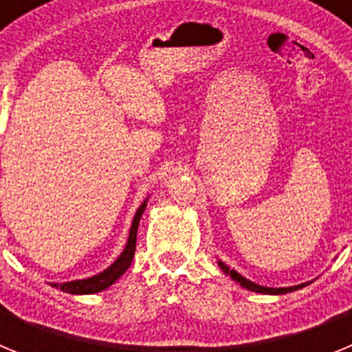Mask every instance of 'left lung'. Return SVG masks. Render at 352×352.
<instances>
[{"label": "left lung", "mask_w": 352, "mask_h": 352, "mask_svg": "<svg viewBox=\"0 0 352 352\" xmlns=\"http://www.w3.org/2000/svg\"><path fill=\"white\" fill-rule=\"evenodd\" d=\"M220 268L223 270V272L227 273V275H231L232 280L239 282V284L243 285L245 289H248V291H254V292H263V294H284V292H291V291H298V289L305 287L307 284H300V285H294V287H280V289H273V287H261V285L254 284V282L247 280L245 276H241L239 273H236L234 270H229L223 263H219Z\"/></svg>", "instance_id": "1"}]
</instances>
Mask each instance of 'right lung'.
<instances>
[{"label": "right lung", "instance_id": "right-lung-1", "mask_svg": "<svg viewBox=\"0 0 352 352\" xmlns=\"http://www.w3.org/2000/svg\"><path fill=\"white\" fill-rule=\"evenodd\" d=\"M144 210H146V201L141 204V208H139L135 217H133V222H132V227H130V236H129V241H126L125 250H123V254L114 261V264H111V268H107L104 273H100V275L86 278V280L52 284V287L61 289V291L70 292V294H93V292L104 291V289H107L109 285H113L114 282H116L118 278H120V276L130 268V264H132L133 254H135V241H138L139 220H141Z\"/></svg>", "mask_w": 352, "mask_h": 352}]
</instances>
